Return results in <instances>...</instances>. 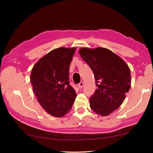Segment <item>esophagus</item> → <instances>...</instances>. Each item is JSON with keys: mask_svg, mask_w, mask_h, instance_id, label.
<instances>
[{"mask_svg": "<svg viewBox=\"0 0 153 153\" xmlns=\"http://www.w3.org/2000/svg\"><path fill=\"white\" fill-rule=\"evenodd\" d=\"M83 86H84V82H79V83L78 85H77V87H78V88H79V89H81V88H82Z\"/></svg>", "mask_w": 153, "mask_h": 153, "instance_id": "obj_1", "label": "esophagus"}]
</instances>
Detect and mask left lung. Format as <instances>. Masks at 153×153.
Segmentation results:
<instances>
[{"instance_id": "1", "label": "left lung", "mask_w": 153, "mask_h": 153, "mask_svg": "<svg viewBox=\"0 0 153 153\" xmlns=\"http://www.w3.org/2000/svg\"><path fill=\"white\" fill-rule=\"evenodd\" d=\"M81 57L94 74L96 89L90 106L96 113L108 115L120 107L131 86L130 70L125 62L105 48H81Z\"/></svg>"}]
</instances>
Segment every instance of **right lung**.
<instances>
[{
    "mask_svg": "<svg viewBox=\"0 0 153 153\" xmlns=\"http://www.w3.org/2000/svg\"><path fill=\"white\" fill-rule=\"evenodd\" d=\"M76 48L54 49L33 66L30 81L38 101L46 112L56 117L71 110L76 92L69 85V65Z\"/></svg>",
    "mask_w": 153,
    "mask_h": 153,
    "instance_id": "1",
    "label": "right lung"
}]
</instances>
